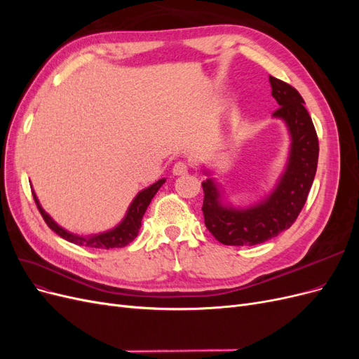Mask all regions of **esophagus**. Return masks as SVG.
Listing matches in <instances>:
<instances>
[{"instance_id":"1","label":"esophagus","mask_w":359,"mask_h":359,"mask_svg":"<svg viewBox=\"0 0 359 359\" xmlns=\"http://www.w3.org/2000/svg\"><path fill=\"white\" fill-rule=\"evenodd\" d=\"M187 170H189V168H187V165L186 163H182V161H178V163H175V165H173V168H172V173L173 175H184V173H187Z\"/></svg>"}]
</instances>
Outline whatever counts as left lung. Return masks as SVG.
Here are the masks:
<instances>
[{"label": "left lung", "instance_id": "1", "mask_svg": "<svg viewBox=\"0 0 359 359\" xmlns=\"http://www.w3.org/2000/svg\"><path fill=\"white\" fill-rule=\"evenodd\" d=\"M269 83L280 106L273 116L286 124L290 137L286 166L276 187L264 199L238 208L226 202L214 178L202 182L205 226L224 245H256L289 229L306 203L316 175L319 140L301 94L273 76ZM203 173L210 177L211 170L203 169Z\"/></svg>", "mask_w": 359, "mask_h": 359}]
</instances>
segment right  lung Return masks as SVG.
Segmentation results:
<instances>
[{
	"mask_svg": "<svg viewBox=\"0 0 359 359\" xmlns=\"http://www.w3.org/2000/svg\"><path fill=\"white\" fill-rule=\"evenodd\" d=\"M166 182V178H161L157 182H154L153 186H149L144 190H140L133 202L130 203L128 210L124 215V219L121 223L116 224L114 229L106 231L102 233H95V235H88V236H81L72 233L69 231L61 227L57 222H53L52 217L41 208V205L36 196V193H32L34 196V201L39 206V211L41 214L43 219H45L46 224L50 227V229L60 235L64 240H67L69 243L83 245V247H91V248H119V247H126L128 243H132L135 238L139 233L140 226H142V217L148 208V205L151 203V199L156 196V193L158 189Z\"/></svg>",
	"mask_w": 359,
	"mask_h": 359,
	"instance_id": "obj_1",
	"label": "right lung"
}]
</instances>
